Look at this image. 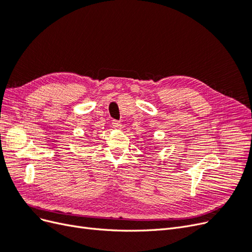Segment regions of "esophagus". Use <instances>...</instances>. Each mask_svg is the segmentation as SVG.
<instances>
[{
  "mask_svg": "<svg viewBox=\"0 0 252 252\" xmlns=\"http://www.w3.org/2000/svg\"><path fill=\"white\" fill-rule=\"evenodd\" d=\"M112 126H113V128H116V129H121L122 128V124H121V122H119V121H112Z\"/></svg>",
  "mask_w": 252,
  "mask_h": 252,
  "instance_id": "esophagus-1",
  "label": "esophagus"
}]
</instances>
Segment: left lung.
Wrapping results in <instances>:
<instances>
[{
    "label": "left lung",
    "instance_id": "8db88e82",
    "mask_svg": "<svg viewBox=\"0 0 252 252\" xmlns=\"http://www.w3.org/2000/svg\"><path fill=\"white\" fill-rule=\"evenodd\" d=\"M156 148H157V147H155V149H156Z\"/></svg>",
    "mask_w": 252,
    "mask_h": 252
}]
</instances>
